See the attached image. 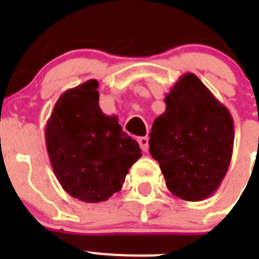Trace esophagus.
Here are the masks:
<instances>
[{"label": "esophagus", "mask_w": 259, "mask_h": 259, "mask_svg": "<svg viewBox=\"0 0 259 259\" xmlns=\"http://www.w3.org/2000/svg\"><path fill=\"white\" fill-rule=\"evenodd\" d=\"M139 144H140V148L144 152H148V149H149V139L148 137H139Z\"/></svg>", "instance_id": "esophagus-1"}]
</instances>
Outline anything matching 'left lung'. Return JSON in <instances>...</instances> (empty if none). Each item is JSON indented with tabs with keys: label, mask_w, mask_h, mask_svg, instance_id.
Listing matches in <instances>:
<instances>
[{
	"label": "left lung",
	"mask_w": 259,
	"mask_h": 259,
	"mask_svg": "<svg viewBox=\"0 0 259 259\" xmlns=\"http://www.w3.org/2000/svg\"><path fill=\"white\" fill-rule=\"evenodd\" d=\"M166 110L150 132V154L168 191L202 201L219 188L233 150V119L194 74H184L164 97Z\"/></svg>",
	"instance_id": "8db88e82"
}]
</instances>
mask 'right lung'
I'll return each instance as SVG.
<instances>
[{"label": "right lung", "mask_w": 259, "mask_h": 259, "mask_svg": "<svg viewBox=\"0 0 259 259\" xmlns=\"http://www.w3.org/2000/svg\"><path fill=\"white\" fill-rule=\"evenodd\" d=\"M98 81L91 79L62 93L45 125L53 171L62 188L84 202L109 200L141 157L136 140L115 115L98 105Z\"/></svg>", "instance_id": "1"}]
</instances>
